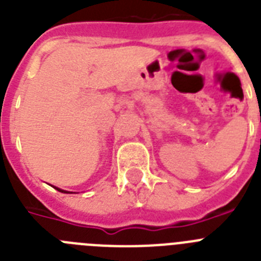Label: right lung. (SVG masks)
<instances>
[{
    "label": "right lung",
    "instance_id": "1",
    "mask_svg": "<svg viewBox=\"0 0 261 261\" xmlns=\"http://www.w3.org/2000/svg\"><path fill=\"white\" fill-rule=\"evenodd\" d=\"M57 191H60V192H64V193H69V192H66V191H62V190H60V188H56Z\"/></svg>",
    "mask_w": 261,
    "mask_h": 261
}]
</instances>
